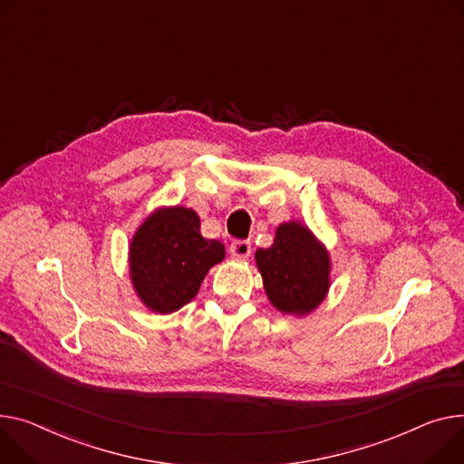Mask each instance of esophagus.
Masks as SVG:
<instances>
[{
	"label": "esophagus",
	"mask_w": 464,
	"mask_h": 464,
	"mask_svg": "<svg viewBox=\"0 0 464 464\" xmlns=\"http://www.w3.org/2000/svg\"><path fill=\"white\" fill-rule=\"evenodd\" d=\"M229 252L235 259H246L252 254V242L250 240H235L229 246Z\"/></svg>",
	"instance_id": "1"
}]
</instances>
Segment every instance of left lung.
Returning <instances> with one entry per match:
<instances>
[{
  "label": "left lung",
  "instance_id": "obj_1",
  "mask_svg": "<svg viewBox=\"0 0 464 464\" xmlns=\"http://www.w3.org/2000/svg\"><path fill=\"white\" fill-rule=\"evenodd\" d=\"M256 263L268 300L284 314L307 315L328 293V252L314 233L298 222L277 227L270 248L256 252Z\"/></svg>",
  "mask_w": 464,
  "mask_h": 464
}]
</instances>
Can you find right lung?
<instances>
[{
  "mask_svg": "<svg viewBox=\"0 0 464 464\" xmlns=\"http://www.w3.org/2000/svg\"><path fill=\"white\" fill-rule=\"evenodd\" d=\"M199 216L187 207L154 210L130 242V280L157 314H173L199 291L207 272L226 256L224 244L201 237Z\"/></svg>",
  "mask_w": 464,
  "mask_h": 464,
  "instance_id": "1",
  "label": "right lung"
}]
</instances>
